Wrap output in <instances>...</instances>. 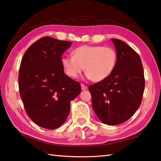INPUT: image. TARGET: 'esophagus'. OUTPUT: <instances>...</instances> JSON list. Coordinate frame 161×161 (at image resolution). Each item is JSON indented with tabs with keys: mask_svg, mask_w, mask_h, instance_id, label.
Returning <instances> with one entry per match:
<instances>
[{
	"mask_svg": "<svg viewBox=\"0 0 161 161\" xmlns=\"http://www.w3.org/2000/svg\"><path fill=\"white\" fill-rule=\"evenodd\" d=\"M81 87L82 90H86V89H87V86L86 85H84V84H81Z\"/></svg>",
	"mask_w": 161,
	"mask_h": 161,
	"instance_id": "esophagus-1",
	"label": "esophagus"
}]
</instances>
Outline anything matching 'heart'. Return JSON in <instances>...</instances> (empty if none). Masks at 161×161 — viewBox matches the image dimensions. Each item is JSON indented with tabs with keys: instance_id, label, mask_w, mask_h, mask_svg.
Wrapping results in <instances>:
<instances>
[{
	"instance_id": "b5f03b06",
	"label": "heart",
	"mask_w": 161,
	"mask_h": 161,
	"mask_svg": "<svg viewBox=\"0 0 161 161\" xmlns=\"http://www.w3.org/2000/svg\"><path fill=\"white\" fill-rule=\"evenodd\" d=\"M118 55L111 47L82 45L73 51V56H64L61 64L67 76L77 78L85 67L89 79L99 82L112 74L116 66Z\"/></svg>"
}]
</instances>
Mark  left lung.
Segmentation results:
<instances>
[{"mask_svg": "<svg viewBox=\"0 0 161 161\" xmlns=\"http://www.w3.org/2000/svg\"><path fill=\"white\" fill-rule=\"evenodd\" d=\"M116 50V66L109 77L89 86L92 107L103 124L124 123L139 108L145 88L143 68L138 53L126 43L111 39Z\"/></svg>", "mask_w": 161, "mask_h": 161, "instance_id": "obj_1", "label": "left lung"}]
</instances>
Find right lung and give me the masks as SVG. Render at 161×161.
Wrapping results in <instances>:
<instances>
[{
    "instance_id": "add662e5",
    "label": "right lung",
    "mask_w": 161,
    "mask_h": 161,
    "mask_svg": "<svg viewBox=\"0 0 161 161\" xmlns=\"http://www.w3.org/2000/svg\"><path fill=\"white\" fill-rule=\"evenodd\" d=\"M72 42L43 37L30 46L21 60L19 91L27 114L35 124L54 129L64 124L70 102L81 92L78 81L64 74L62 54Z\"/></svg>"
}]
</instances>
